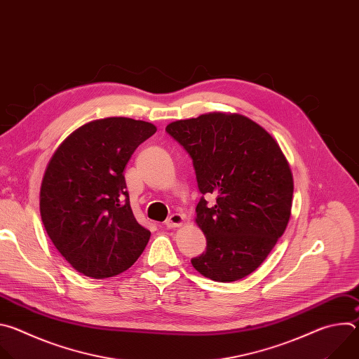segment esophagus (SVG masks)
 <instances>
[{
	"label": "esophagus",
	"mask_w": 359,
	"mask_h": 359,
	"mask_svg": "<svg viewBox=\"0 0 359 359\" xmlns=\"http://www.w3.org/2000/svg\"><path fill=\"white\" fill-rule=\"evenodd\" d=\"M183 223H184V216L180 215V213H173V215L165 222V224H166L168 229L179 227V226H182Z\"/></svg>",
	"instance_id": "34e87169"
}]
</instances>
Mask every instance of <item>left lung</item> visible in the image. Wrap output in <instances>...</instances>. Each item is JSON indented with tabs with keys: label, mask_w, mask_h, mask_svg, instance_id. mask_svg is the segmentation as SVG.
I'll use <instances>...</instances> for the list:
<instances>
[{
	"label": "left lung",
	"mask_w": 359,
	"mask_h": 359,
	"mask_svg": "<svg viewBox=\"0 0 359 359\" xmlns=\"http://www.w3.org/2000/svg\"><path fill=\"white\" fill-rule=\"evenodd\" d=\"M166 132L189 153L203 197L196 223L206 251L191 259L204 277L241 280L257 270L285 231L294 182L274 137L238 114L212 112L176 121ZM206 194L217 197L208 207Z\"/></svg>",
	"instance_id": "8db88e82"
}]
</instances>
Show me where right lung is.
Masks as SVG:
<instances>
[{
	"label": "right lung",
	"instance_id": "right-lung-1",
	"mask_svg": "<svg viewBox=\"0 0 359 359\" xmlns=\"http://www.w3.org/2000/svg\"><path fill=\"white\" fill-rule=\"evenodd\" d=\"M155 132V125L130 118L92 121L74 130L49 159L39 193L41 219L78 273L114 277L143 252L150 231L133 216L123 170Z\"/></svg>",
	"mask_w": 359,
	"mask_h": 359
}]
</instances>
